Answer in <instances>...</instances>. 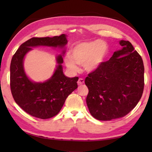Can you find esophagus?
<instances>
[{
    "instance_id": "obj_1",
    "label": "esophagus",
    "mask_w": 152,
    "mask_h": 152,
    "mask_svg": "<svg viewBox=\"0 0 152 152\" xmlns=\"http://www.w3.org/2000/svg\"><path fill=\"white\" fill-rule=\"evenodd\" d=\"M83 83H84V80L82 78H80L78 81V84L79 86H82L83 84Z\"/></svg>"
}]
</instances>
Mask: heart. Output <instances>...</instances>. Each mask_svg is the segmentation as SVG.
<instances>
[{"instance_id": "heart-1", "label": "heart", "mask_w": 152, "mask_h": 152, "mask_svg": "<svg viewBox=\"0 0 152 152\" xmlns=\"http://www.w3.org/2000/svg\"><path fill=\"white\" fill-rule=\"evenodd\" d=\"M108 48L101 40L81 42L70 50V56L64 57V63L72 72L79 70L78 64L83 65L86 70L93 72L101 65L107 54Z\"/></svg>"}]
</instances>
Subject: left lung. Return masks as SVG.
<instances>
[{"label":"left lung","mask_w":152,"mask_h":152,"mask_svg":"<svg viewBox=\"0 0 152 152\" xmlns=\"http://www.w3.org/2000/svg\"><path fill=\"white\" fill-rule=\"evenodd\" d=\"M121 49L89 73L85 83L90 114L101 121H110L129 113L139 102L144 86L141 56L130 42L120 40Z\"/></svg>","instance_id":"8db88e82"}]
</instances>
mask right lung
<instances>
[{
  "mask_svg": "<svg viewBox=\"0 0 152 152\" xmlns=\"http://www.w3.org/2000/svg\"><path fill=\"white\" fill-rule=\"evenodd\" d=\"M66 35L53 37L32 38L22 44L12 57L10 64V88L15 102L32 116L48 119L56 115L67 96L78 88V77L69 78L63 71V56L68 43ZM48 46L59 48L61 54L56 57L58 65L53 76L44 83H36L24 72V57L32 48Z\"/></svg>",
  "mask_w": 152,
  "mask_h": 152,
  "instance_id": "obj_1",
  "label": "right lung"
}]
</instances>
